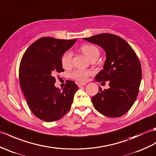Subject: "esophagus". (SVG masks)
I'll return each mask as SVG.
<instances>
[{
    "mask_svg": "<svg viewBox=\"0 0 156 156\" xmlns=\"http://www.w3.org/2000/svg\"><path fill=\"white\" fill-rule=\"evenodd\" d=\"M84 85H86L85 83H79V84H78V86L79 87H82V86H84Z\"/></svg>",
    "mask_w": 156,
    "mask_h": 156,
    "instance_id": "1",
    "label": "esophagus"
}]
</instances>
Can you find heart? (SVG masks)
Listing matches in <instances>:
<instances>
[{
	"mask_svg": "<svg viewBox=\"0 0 156 156\" xmlns=\"http://www.w3.org/2000/svg\"><path fill=\"white\" fill-rule=\"evenodd\" d=\"M82 52L88 59L91 60L93 57L99 56V50L95 46L92 44H84L80 48ZM72 54L70 52H65L61 58V64L64 68H68L71 66ZM92 74L89 70H76L71 73V77L80 82H84L88 80V77Z\"/></svg>",
	"mask_w": 156,
	"mask_h": 156,
	"instance_id": "1",
	"label": "heart"
}]
</instances>
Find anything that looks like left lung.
Masks as SVG:
<instances>
[{"label": "left lung", "instance_id": "obj_1", "mask_svg": "<svg viewBox=\"0 0 156 156\" xmlns=\"http://www.w3.org/2000/svg\"><path fill=\"white\" fill-rule=\"evenodd\" d=\"M104 50L106 60L95 77L98 82L109 81L110 88L92 97L95 109L104 115L118 118L125 114L135 102L142 80L140 62L128 43L117 35L100 34L83 38Z\"/></svg>", "mask_w": 156, "mask_h": 156}]
</instances>
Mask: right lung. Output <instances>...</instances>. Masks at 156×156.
Returning <instances> with one entry per match:
<instances>
[{"label":"right lung","instance_id":"1","mask_svg":"<svg viewBox=\"0 0 156 156\" xmlns=\"http://www.w3.org/2000/svg\"><path fill=\"white\" fill-rule=\"evenodd\" d=\"M76 41L41 38L28 47L22 58L20 88L31 112L43 121L58 120L70 109L78 87L69 80L61 90L54 86V76L63 72L61 58Z\"/></svg>","mask_w":156,"mask_h":156}]
</instances>
